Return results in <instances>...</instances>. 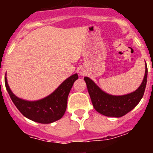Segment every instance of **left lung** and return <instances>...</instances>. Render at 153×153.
I'll return each instance as SVG.
<instances>
[{"instance_id": "8db88e82", "label": "left lung", "mask_w": 153, "mask_h": 153, "mask_svg": "<svg viewBox=\"0 0 153 153\" xmlns=\"http://www.w3.org/2000/svg\"><path fill=\"white\" fill-rule=\"evenodd\" d=\"M146 65L145 76L140 87L132 93L123 96H113L102 91L91 79L86 76L84 80L94 109L106 117H121L134 109L143 98L147 82Z\"/></svg>"}]
</instances>
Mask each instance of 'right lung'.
I'll return each mask as SVG.
<instances>
[{
  "label": "right lung",
  "mask_w": 153,
  "mask_h": 153,
  "mask_svg": "<svg viewBox=\"0 0 153 153\" xmlns=\"http://www.w3.org/2000/svg\"><path fill=\"white\" fill-rule=\"evenodd\" d=\"M77 79V74L70 76L51 95L36 101L24 100L16 97L8 86L7 77L5 86L11 100L24 117L34 122L47 124L60 120L64 115L69 93Z\"/></svg>",
  "instance_id": "right-lung-1"
}]
</instances>
